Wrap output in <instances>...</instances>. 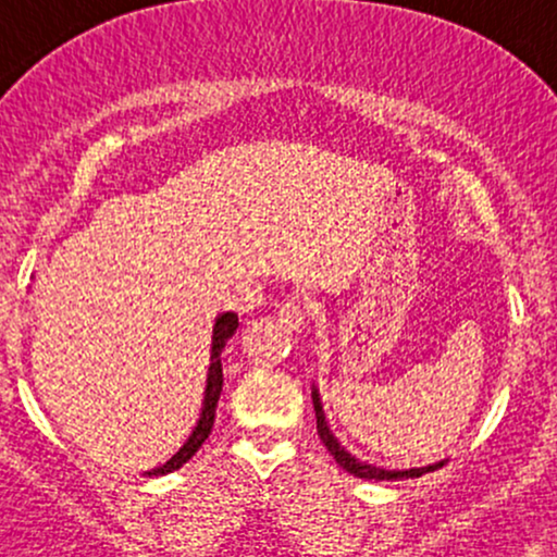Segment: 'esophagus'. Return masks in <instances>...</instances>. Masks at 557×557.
Wrapping results in <instances>:
<instances>
[{
    "label": "esophagus",
    "mask_w": 557,
    "mask_h": 557,
    "mask_svg": "<svg viewBox=\"0 0 557 557\" xmlns=\"http://www.w3.org/2000/svg\"><path fill=\"white\" fill-rule=\"evenodd\" d=\"M277 317L280 322L287 324L290 330H300V324H304L306 319V306L300 304L298 298H287L285 304L277 306Z\"/></svg>",
    "instance_id": "34e87169"
}]
</instances>
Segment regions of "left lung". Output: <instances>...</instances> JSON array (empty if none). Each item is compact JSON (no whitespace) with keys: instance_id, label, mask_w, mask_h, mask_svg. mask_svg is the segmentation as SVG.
Masks as SVG:
<instances>
[{"instance_id":"left-lung-1","label":"left lung","mask_w":557,"mask_h":557,"mask_svg":"<svg viewBox=\"0 0 557 557\" xmlns=\"http://www.w3.org/2000/svg\"><path fill=\"white\" fill-rule=\"evenodd\" d=\"M311 398H314V411H317V432H319V437H322V443L327 445V450L332 453V456H335V461L343 466L345 471H348V474H354V476H359V479H376V482H382V479H417V476H421V474H430V471H434V469H440V466H445L443 461L440 463H434V466H424V469H408V471H387V469H380V466H374V463H367V461H361V458H356V456H350L348 450H345V447L337 443L335 440V434L330 432V426H327V421H324V411H322V403H319V393L314 389V393H311Z\"/></svg>"}]
</instances>
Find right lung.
Instances as JSON below:
<instances>
[{"label":"right lung","instance_id":"1","mask_svg":"<svg viewBox=\"0 0 557 557\" xmlns=\"http://www.w3.org/2000/svg\"><path fill=\"white\" fill-rule=\"evenodd\" d=\"M235 330H238V314H233V311H227V314L216 317V324H214V337H212V363H209V376H207V395H203V411H201V419H198L194 434L188 437V443H185L181 450L175 453V456L170 458L164 466H157V469L149 471V476H162V474H170V471L181 469L185 461H190V458L196 456L198 447L203 445V440L212 434V426H214V413H216V400H220V393H222V363H220V354L222 348H225V343L230 337L235 335Z\"/></svg>","mask_w":557,"mask_h":557}]
</instances>
